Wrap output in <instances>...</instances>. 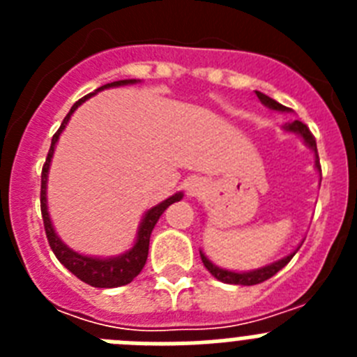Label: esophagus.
Returning <instances> with one entry per match:
<instances>
[{
  "label": "esophagus",
  "mask_w": 357,
  "mask_h": 357,
  "mask_svg": "<svg viewBox=\"0 0 357 357\" xmlns=\"http://www.w3.org/2000/svg\"><path fill=\"white\" fill-rule=\"evenodd\" d=\"M202 191H204V184H202L200 181H191L188 184V195H189V197H197V195H200Z\"/></svg>",
  "instance_id": "obj_1"
}]
</instances>
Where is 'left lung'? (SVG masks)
<instances>
[{
  "instance_id": "1",
  "label": "left lung",
  "mask_w": 357,
  "mask_h": 357,
  "mask_svg": "<svg viewBox=\"0 0 357 357\" xmlns=\"http://www.w3.org/2000/svg\"><path fill=\"white\" fill-rule=\"evenodd\" d=\"M255 94H257V98L261 100V103H263L264 107H268L270 110H277V112H291V109H288V107H284V105H280V103L275 102L273 98L266 96V94L259 93V91H255ZM282 130L289 132V134L298 135V137L304 141L305 146L313 151V153H314V168H317V172L320 173V178H321V168H320V159H318V151H317V141H314L313 134L309 132V128L305 127L304 123L298 121V119H293V121L284 123V125H282ZM302 243H304V241H302ZM302 243L295 248V250H291L288 255H284V257H280V259L273 261V263L266 264V266L255 268V270H248V272H234V270H225V268L216 266V264H214L213 261H211L209 257H207V255L204 254L202 250H200V257H202V263H204V266L209 270V273L214 277V279L222 280V282H225V284L254 286V284H261V282H264L266 279H270V277L275 275L279 270H282V268H284L286 264L291 261L293 255L298 252V248L302 247Z\"/></svg>"
}]
</instances>
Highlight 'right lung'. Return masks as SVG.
I'll use <instances>...</instances> for the list:
<instances>
[{
	"instance_id": "obj_1",
	"label": "right lung",
	"mask_w": 357,
	"mask_h": 357,
	"mask_svg": "<svg viewBox=\"0 0 357 357\" xmlns=\"http://www.w3.org/2000/svg\"><path fill=\"white\" fill-rule=\"evenodd\" d=\"M141 80H118V82H110V84L102 85V87H98L94 93L87 94L82 100H78L75 105L71 107V110L68 112V116L62 121L61 128L55 132L52 139V146H50L48 157H46V162L43 166V175H40V213H43V220H44V230H46V236H48L50 247H52L53 254L56 255V259L61 261L66 268H68L69 272L73 275H77L78 279L84 280L85 284L94 286V288H118V286H125L128 282L135 279V277L139 275L141 270L144 268L148 259V247H150V236L151 230L155 227V223L159 222V218L162 216V213L168 209L172 204L175 202H181L184 193L178 191V193L172 195L169 198L162 200L160 204L153 206L151 209H148L146 213L143 214L141 218V223L137 227V234H135V241L132 245V248H128L127 252H123L119 255H110V257H96V255H85V254H78L73 248H69L59 234L55 232V227H53L52 218H50V211H48V173H50V166H52V159L53 153H55V146L59 143V137L64 132L66 125L71 119L73 112L85 102V100H89L91 96H94L100 91L105 89H112V87H121V85H134L139 84Z\"/></svg>"
}]
</instances>
